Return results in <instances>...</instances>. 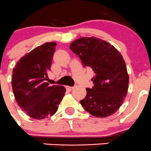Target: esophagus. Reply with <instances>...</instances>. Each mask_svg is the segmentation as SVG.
<instances>
[{
    "label": "esophagus",
    "instance_id": "obj_1",
    "mask_svg": "<svg viewBox=\"0 0 151 151\" xmlns=\"http://www.w3.org/2000/svg\"><path fill=\"white\" fill-rule=\"evenodd\" d=\"M73 88H74V87H70V86H66V89H68V90H69V91L73 90Z\"/></svg>",
    "mask_w": 151,
    "mask_h": 151
}]
</instances>
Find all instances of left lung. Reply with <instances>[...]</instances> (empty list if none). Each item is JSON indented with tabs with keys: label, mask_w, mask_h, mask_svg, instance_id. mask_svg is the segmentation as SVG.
I'll use <instances>...</instances> for the list:
<instances>
[{
	"label": "left lung",
	"mask_w": 151,
	"mask_h": 151,
	"mask_svg": "<svg viewBox=\"0 0 151 151\" xmlns=\"http://www.w3.org/2000/svg\"><path fill=\"white\" fill-rule=\"evenodd\" d=\"M70 49L95 74L91 79L93 86L86 88V97L80 101L82 106L96 117L114 114L126 96L129 83L122 55L114 46L94 37L74 40Z\"/></svg>",
	"instance_id": "1"
}]
</instances>
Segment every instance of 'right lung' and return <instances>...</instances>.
<instances>
[{
	"label": "right lung",
	"instance_id": "add662e5",
	"mask_svg": "<svg viewBox=\"0 0 151 151\" xmlns=\"http://www.w3.org/2000/svg\"><path fill=\"white\" fill-rule=\"evenodd\" d=\"M56 45L49 42L37 46L20 58L13 69L14 98L33 119H45L55 114L65 95V87L46 83Z\"/></svg>",
	"mask_w": 151,
	"mask_h": 151
}]
</instances>
